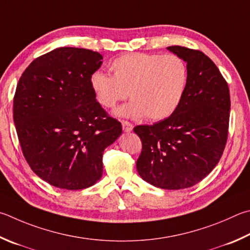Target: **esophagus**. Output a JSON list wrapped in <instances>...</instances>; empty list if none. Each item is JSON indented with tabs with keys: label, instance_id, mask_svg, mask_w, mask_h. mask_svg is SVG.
<instances>
[{
	"label": "esophagus",
	"instance_id": "1",
	"mask_svg": "<svg viewBox=\"0 0 250 250\" xmlns=\"http://www.w3.org/2000/svg\"><path fill=\"white\" fill-rule=\"evenodd\" d=\"M121 125H122V129H124L125 132H131V131L133 130V125L130 124L128 121H121Z\"/></svg>",
	"mask_w": 250,
	"mask_h": 250
}]
</instances>
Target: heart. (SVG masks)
Instances as JSON below:
<instances>
[{
  "label": "heart",
  "mask_w": 250,
  "mask_h": 250,
  "mask_svg": "<svg viewBox=\"0 0 250 250\" xmlns=\"http://www.w3.org/2000/svg\"><path fill=\"white\" fill-rule=\"evenodd\" d=\"M112 76L101 71L90 76V87L102 106L111 108L129 96L132 101L116 115L157 121L168 118L183 102L188 67L175 54L126 53L110 64Z\"/></svg>",
  "instance_id": "b5f03b06"
}]
</instances>
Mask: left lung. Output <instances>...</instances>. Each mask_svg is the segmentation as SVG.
<instances>
[{
  "instance_id": "8db88e82",
  "label": "left lung",
  "mask_w": 250,
  "mask_h": 250,
  "mask_svg": "<svg viewBox=\"0 0 250 250\" xmlns=\"http://www.w3.org/2000/svg\"><path fill=\"white\" fill-rule=\"evenodd\" d=\"M188 67V86L171 116L133 129L142 152L137 161L141 178L154 187L189 188L208 176L223 154L229 133V89L210 58L198 50L167 48Z\"/></svg>"
}]
</instances>
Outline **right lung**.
Here are the masks:
<instances>
[{
    "label": "right lung",
    "instance_id": "right-lung-1",
    "mask_svg": "<svg viewBox=\"0 0 250 250\" xmlns=\"http://www.w3.org/2000/svg\"><path fill=\"white\" fill-rule=\"evenodd\" d=\"M101 53L62 47L34 60L18 81L13 117L36 175L57 188H88L103 175V154L122 126L96 101L90 76Z\"/></svg>",
    "mask_w": 250,
    "mask_h": 250
}]
</instances>
